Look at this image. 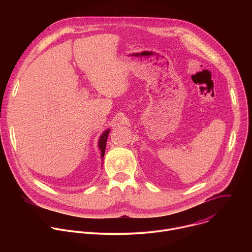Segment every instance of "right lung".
I'll return each instance as SVG.
<instances>
[{"instance_id":"add662e5","label":"right lung","mask_w":252,"mask_h":252,"mask_svg":"<svg viewBox=\"0 0 252 252\" xmlns=\"http://www.w3.org/2000/svg\"><path fill=\"white\" fill-rule=\"evenodd\" d=\"M110 128H107V129H105L102 133H101V135L99 136V138H98V149H99V151H100V158H103V156H104V152H105V146H106V140H107V136H109V133H110Z\"/></svg>"}]
</instances>
